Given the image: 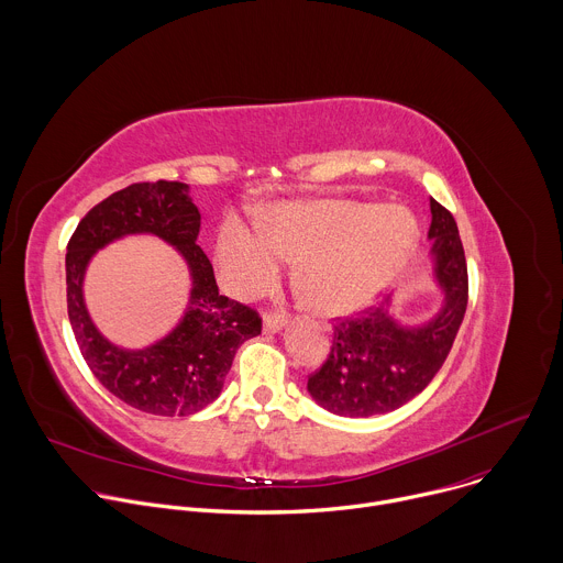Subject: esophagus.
I'll return each mask as SVG.
<instances>
[{"mask_svg": "<svg viewBox=\"0 0 563 563\" xmlns=\"http://www.w3.org/2000/svg\"><path fill=\"white\" fill-rule=\"evenodd\" d=\"M285 323H287V316H285V311H280V313H274V311H269V313L265 316L263 330L274 334V332H280V330L285 328Z\"/></svg>", "mask_w": 563, "mask_h": 563, "instance_id": "obj_1", "label": "esophagus"}]
</instances>
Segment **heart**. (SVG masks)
<instances>
[{
	"label": "heart",
	"instance_id": "b5f03b06",
	"mask_svg": "<svg viewBox=\"0 0 563 563\" xmlns=\"http://www.w3.org/2000/svg\"><path fill=\"white\" fill-rule=\"evenodd\" d=\"M417 224L404 209L369 202H278L258 231L227 220L218 238V269L238 294L274 283L285 258L298 261L307 302L323 316L367 305L415 250Z\"/></svg>",
	"mask_w": 563,
	"mask_h": 563
}]
</instances>
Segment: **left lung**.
I'll use <instances>...</instances> for the list:
<instances>
[{
    "label": "left lung",
    "mask_w": 563,
    "mask_h": 563,
    "mask_svg": "<svg viewBox=\"0 0 563 563\" xmlns=\"http://www.w3.org/2000/svg\"><path fill=\"white\" fill-rule=\"evenodd\" d=\"M432 272L443 291L441 311L426 325L406 328L391 316V296L356 318H336L330 356L307 389L339 417H374L406 406L445 363L467 307V265L452 213L430 198Z\"/></svg>",
    "instance_id": "obj_1"
}]
</instances>
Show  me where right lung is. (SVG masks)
Masks as SVG:
<instances>
[{
    "mask_svg": "<svg viewBox=\"0 0 563 563\" xmlns=\"http://www.w3.org/2000/svg\"><path fill=\"white\" fill-rule=\"evenodd\" d=\"M133 232L163 236L192 274L181 323L157 344L124 351L107 342L84 305V274L95 252ZM200 211L185 183H135L96 205L66 247V302L75 341L93 376L126 406L157 417H189L220 396L235 350L261 334L256 309L218 294L213 267L196 245Z\"/></svg>",
    "mask_w": 563,
    "mask_h": 563,
    "instance_id": "obj_1",
    "label": "right lung"
}]
</instances>
